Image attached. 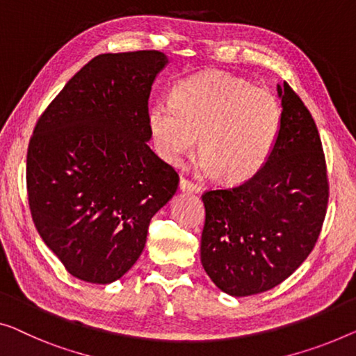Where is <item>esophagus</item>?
Masks as SVG:
<instances>
[{"label":"esophagus","instance_id":"34e87169","mask_svg":"<svg viewBox=\"0 0 356 356\" xmlns=\"http://www.w3.org/2000/svg\"><path fill=\"white\" fill-rule=\"evenodd\" d=\"M179 190H182V192H185V193H198L200 192V188L187 179H180Z\"/></svg>","mask_w":356,"mask_h":356}]
</instances>
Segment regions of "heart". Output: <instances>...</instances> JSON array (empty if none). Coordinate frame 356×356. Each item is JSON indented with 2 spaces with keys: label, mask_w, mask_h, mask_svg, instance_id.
Here are the masks:
<instances>
[{
  "label": "heart",
  "mask_w": 356,
  "mask_h": 356,
  "mask_svg": "<svg viewBox=\"0 0 356 356\" xmlns=\"http://www.w3.org/2000/svg\"><path fill=\"white\" fill-rule=\"evenodd\" d=\"M147 121L161 160L176 163L200 136L201 169L240 184L264 166L277 144L281 107L267 88L204 72L177 83L171 100L152 104Z\"/></svg>",
  "instance_id": "1"
}]
</instances>
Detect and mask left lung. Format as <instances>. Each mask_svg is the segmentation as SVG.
I'll use <instances>...</instances> for the list:
<instances>
[{"label": "left lung", "mask_w": 356, "mask_h": 356, "mask_svg": "<svg viewBox=\"0 0 356 356\" xmlns=\"http://www.w3.org/2000/svg\"><path fill=\"white\" fill-rule=\"evenodd\" d=\"M281 127L264 166L235 188L211 190L201 264L217 288L245 297L275 288L309 257L326 216V161L316 124L288 83Z\"/></svg>", "instance_id": "obj_1"}]
</instances>
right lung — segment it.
<instances>
[{
  "label": "right lung",
  "instance_id": "obj_1",
  "mask_svg": "<svg viewBox=\"0 0 356 356\" xmlns=\"http://www.w3.org/2000/svg\"><path fill=\"white\" fill-rule=\"evenodd\" d=\"M169 63L160 51L100 54L36 123L26 153L33 222L73 277L108 284L140 257L152 217L179 176L147 142L148 97Z\"/></svg>",
  "mask_w": 356,
  "mask_h": 356
}]
</instances>
